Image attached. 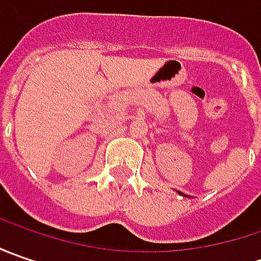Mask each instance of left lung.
<instances>
[{"label": "left lung", "mask_w": 261, "mask_h": 261, "mask_svg": "<svg viewBox=\"0 0 261 261\" xmlns=\"http://www.w3.org/2000/svg\"><path fill=\"white\" fill-rule=\"evenodd\" d=\"M178 193H180V192H178ZM180 195H183V193H180ZM183 196H187V195H183Z\"/></svg>", "instance_id": "obj_1"}]
</instances>
